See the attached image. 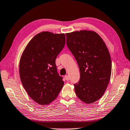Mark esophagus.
Segmentation results:
<instances>
[{
	"mask_svg": "<svg viewBox=\"0 0 130 130\" xmlns=\"http://www.w3.org/2000/svg\"><path fill=\"white\" fill-rule=\"evenodd\" d=\"M65 79L67 80H69V75H65Z\"/></svg>",
	"mask_w": 130,
	"mask_h": 130,
	"instance_id": "obj_1",
	"label": "esophagus"
}]
</instances>
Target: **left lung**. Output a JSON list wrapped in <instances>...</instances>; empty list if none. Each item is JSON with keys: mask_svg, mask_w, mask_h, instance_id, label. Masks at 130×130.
<instances>
[{"mask_svg": "<svg viewBox=\"0 0 130 130\" xmlns=\"http://www.w3.org/2000/svg\"><path fill=\"white\" fill-rule=\"evenodd\" d=\"M67 44L77 60L80 79L74 84L77 97L84 103L95 102L104 95L111 72L110 55L97 33L82 30L66 34Z\"/></svg>", "mask_w": 130, "mask_h": 130, "instance_id": "obj_1", "label": "left lung"}]
</instances>
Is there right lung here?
Masks as SVG:
<instances>
[{
    "label": "right lung",
    "mask_w": 130,
    "mask_h": 130,
    "mask_svg": "<svg viewBox=\"0 0 130 130\" xmlns=\"http://www.w3.org/2000/svg\"><path fill=\"white\" fill-rule=\"evenodd\" d=\"M65 44L64 34L42 32L30 40L21 56L19 69L22 85L40 105L55 100L64 85L55 61Z\"/></svg>",
    "instance_id": "add662e5"
}]
</instances>
